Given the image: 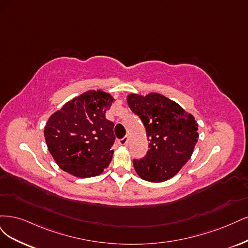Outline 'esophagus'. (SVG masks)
Instances as JSON below:
<instances>
[{
  "label": "esophagus",
  "instance_id": "1",
  "mask_svg": "<svg viewBox=\"0 0 248 248\" xmlns=\"http://www.w3.org/2000/svg\"><path fill=\"white\" fill-rule=\"evenodd\" d=\"M127 142H129V137H127V136H124V138H122V139H119V140H118V143H119V144H121V145H124V146L127 144Z\"/></svg>",
  "mask_w": 248,
  "mask_h": 248
}]
</instances>
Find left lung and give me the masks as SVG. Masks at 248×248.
<instances>
[{
  "label": "left lung",
  "mask_w": 248,
  "mask_h": 248,
  "mask_svg": "<svg viewBox=\"0 0 248 248\" xmlns=\"http://www.w3.org/2000/svg\"><path fill=\"white\" fill-rule=\"evenodd\" d=\"M132 112L145 126L148 150L133 164L139 176L150 182L172 178L190 158L199 138L195 117L159 93L127 95Z\"/></svg>",
  "instance_id": "1"
}]
</instances>
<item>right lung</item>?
I'll return each mask as SVG.
<instances>
[{
	"label": "right lung",
	"mask_w": 248,
	"mask_h": 248,
	"mask_svg": "<svg viewBox=\"0 0 248 248\" xmlns=\"http://www.w3.org/2000/svg\"><path fill=\"white\" fill-rule=\"evenodd\" d=\"M112 97L100 90L66 103L47 122V147L62 170L76 177L97 176L112 159L114 124L105 117Z\"/></svg>",
	"instance_id": "right-lung-1"
}]
</instances>
